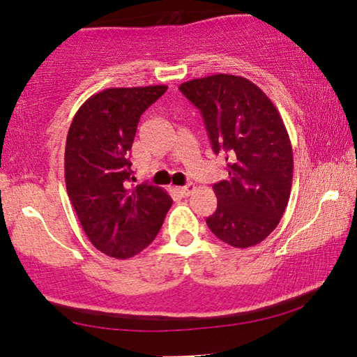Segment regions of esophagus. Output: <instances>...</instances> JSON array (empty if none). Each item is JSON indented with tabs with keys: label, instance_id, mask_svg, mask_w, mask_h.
Masks as SVG:
<instances>
[{
	"label": "esophagus",
	"instance_id": "1",
	"mask_svg": "<svg viewBox=\"0 0 357 357\" xmlns=\"http://www.w3.org/2000/svg\"><path fill=\"white\" fill-rule=\"evenodd\" d=\"M179 193H181V195H183V197H189L190 195V193L193 192V190H195V187H193L192 184H189V185H183V187H178V189H176Z\"/></svg>",
	"mask_w": 357,
	"mask_h": 357
}]
</instances>
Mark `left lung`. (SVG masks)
Returning <instances> with one entry per match:
<instances>
[{
	"instance_id": "obj_1",
	"label": "left lung",
	"mask_w": 357,
	"mask_h": 357,
	"mask_svg": "<svg viewBox=\"0 0 357 357\" xmlns=\"http://www.w3.org/2000/svg\"><path fill=\"white\" fill-rule=\"evenodd\" d=\"M198 110L228 178L213 185L217 209L206 223L236 249L261 243L279 225L293 183V148L279 110L255 83L215 74L181 83Z\"/></svg>"
}]
</instances>
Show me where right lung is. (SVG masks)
<instances>
[{
    "instance_id": "obj_1",
    "label": "right lung",
    "mask_w": 357,
    "mask_h": 357,
    "mask_svg": "<svg viewBox=\"0 0 357 357\" xmlns=\"http://www.w3.org/2000/svg\"><path fill=\"white\" fill-rule=\"evenodd\" d=\"M165 91V84L108 88L84 100L72 119L66 189L86 236L108 257L126 259L148 247L173 203L160 187L129 184L138 121Z\"/></svg>"
}]
</instances>
